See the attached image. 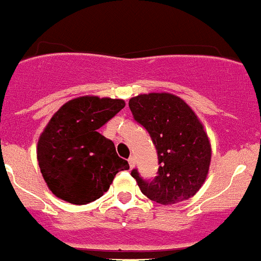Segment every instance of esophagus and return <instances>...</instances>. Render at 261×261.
Returning a JSON list of instances; mask_svg holds the SVG:
<instances>
[{"label": "esophagus", "mask_w": 261, "mask_h": 261, "mask_svg": "<svg viewBox=\"0 0 261 261\" xmlns=\"http://www.w3.org/2000/svg\"><path fill=\"white\" fill-rule=\"evenodd\" d=\"M128 163H129V167L130 168H133L135 167V165H136V158H135V155H130L128 158Z\"/></svg>", "instance_id": "esophagus-1"}]
</instances>
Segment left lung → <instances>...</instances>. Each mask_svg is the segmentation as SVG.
<instances>
[{"label":"left lung","mask_w":261,"mask_h":261,"mask_svg":"<svg viewBox=\"0 0 261 261\" xmlns=\"http://www.w3.org/2000/svg\"><path fill=\"white\" fill-rule=\"evenodd\" d=\"M129 108L158 155L153 179H144L137 168L130 171L141 192L163 205L192 197L206 179L212 156L208 136L195 112L180 98L166 93L135 96Z\"/></svg>","instance_id":"1"}]
</instances>
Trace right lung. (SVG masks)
I'll use <instances>...</instances> for the list:
<instances>
[{
  "mask_svg": "<svg viewBox=\"0 0 261 261\" xmlns=\"http://www.w3.org/2000/svg\"><path fill=\"white\" fill-rule=\"evenodd\" d=\"M124 107L121 99L82 96L53 115L38 142L39 167L53 195L89 204L107 192L117 172L128 170L114 142L98 132Z\"/></svg>",
  "mask_w": 261,
  "mask_h": 261,
  "instance_id": "1",
  "label": "right lung"
}]
</instances>
